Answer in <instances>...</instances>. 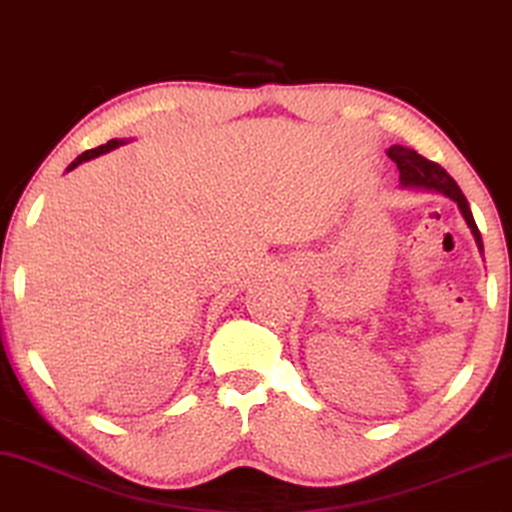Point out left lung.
<instances>
[{
    "mask_svg": "<svg viewBox=\"0 0 512 512\" xmlns=\"http://www.w3.org/2000/svg\"><path fill=\"white\" fill-rule=\"evenodd\" d=\"M388 157L397 164L399 180H402L404 187L434 189L439 191V194H446L448 198H453V201L459 205V210H462L466 224H469V228L473 231V238H476L480 251H483V240H480V231L476 221H473L469 203H466L462 189L457 187V182L446 173V170L436 164V161H429L416 150H409V147H402V145H392L388 150Z\"/></svg>",
    "mask_w": 512,
    "mask_h": 512,
    "instance_id": "1",
    "label": "left lung"
}]
</instances>
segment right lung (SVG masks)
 <instances>
[{
  "instance_id": "right-lung-1",
  "label": "right lung",
  "mask_w": 512,
  "mask_h": 512,
  "mask_svg": "<svg viewBox=\"0 0 512 512\" xmlns=\"http://www.w3.org/2000/svg\"><path fill=\"white\" fill-rule=\"evenodd\" d=\"M117 145H122V140L115 138V140H108L106 145H99V147H94V150H87V152L80 154V157H76V161H71V166L66 168V170H73L78 164H83V161H90V159H94V157H99V154H106V152H110V150H115Z\"/></svg>"
}]
</instances>
